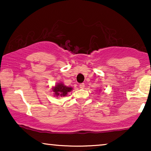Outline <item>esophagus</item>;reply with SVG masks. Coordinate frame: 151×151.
<instances>
[{"mask_svg":"<svg viewBox=\"0 0 151 151\" xmlns=\"http://www.w3.org/2000/svg\"><path fill=\"white\" fill-rule=\"evenodd\" d=\"M79 86H80V88H84V86H85V85H84V83H82V84H80Z\"/></svg>","mask_w":151,"mask_h":151,"instance_id":"1","label":"esophagus"}]
</instances>
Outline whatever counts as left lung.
<instances>
[{
	"mask_svg": "<svg viewBox=\"0 0 151 151\" xmlns=\"http://www.w3.org/2000/svg\"><path fill=\"white\" fill-rule=\"evenodd\" d=\"M99 91H100V90H99Z\"/></svg>",
	"mask_w": 151,
	"mask_h": 151,
	"instance_id": "1",
	"label": "left lung"
}]
</instances>
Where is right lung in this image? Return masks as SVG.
Returning a JSON list of instances; mask_svg holds the SVG:
<instances>
[{"instance_id":"obj_1","label":"right lung","mask_w":151,"mask_h":151,"mask_svg":"<svg viewBox=\"0 0 151 151\" xmlns=\"http://www.w3.org/2000/svg\"><path fill=\"white\" fill-rule=\"evenodd\" d=\"M72 90H73V88L65 85L63 82H58V83H57L54 86L52 87L53 95L56 98L67 96L68 93L71 92Z\"/></svg>"}]
</instances>
